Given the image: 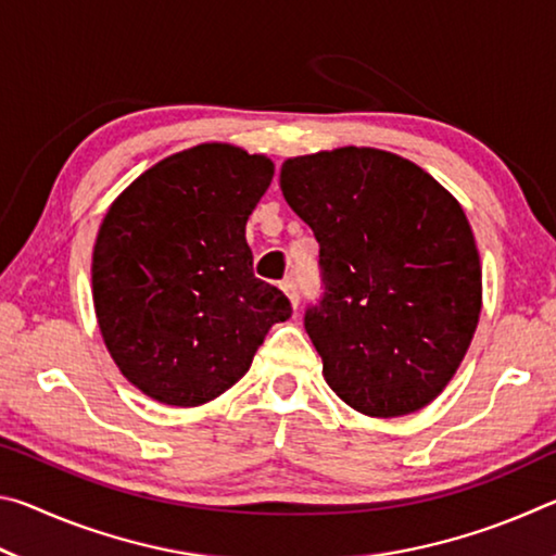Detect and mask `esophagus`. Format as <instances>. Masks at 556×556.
Wrapping results in <instances>:
<instances>
[{
	"label": "esophagus",
	"mask_w": 556,
	"mask_h": 556,
	"mask_svg": "<svg viewBox=\"0 0 556 556\" xmlns=\"http://www.w3.org/2000/svg\"><path fill=\"white\" fill-rule=\"evenodd\" d=\"M281 289H285V294L289 296L291 304L299 306V287H296V281L291 279V277H287L285 281H281Z\"/></svg>",
	"instance_id": "1"
}]
</instances>
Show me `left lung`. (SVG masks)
Returning a JSON list of instances; mask_svg holds the SVG:
<instances>
[{
  "label": "left lung",
  "mask_w": 556,
  "mask_h": 556,
  "mask_svg": "<svg viewBox=\"0 0 556 556\" xmlns=\"http://www.w3.org/2000/svg\"><path fill=\"white\" fill-rule=\"evenodd\" d=\"M279 184L318 240L324 294L304 326L328 388L370 417L421 409L454 378L481 314L464 208L380 149L287 159Z\"/></svg>",
  "instance_id": "left-lung-1"
}]
</instances>
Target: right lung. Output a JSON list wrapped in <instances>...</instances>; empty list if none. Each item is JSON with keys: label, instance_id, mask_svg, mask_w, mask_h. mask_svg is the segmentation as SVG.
<instances>
[{"label": "right lung", "instance_id": "right-lung-1", "mask_svg": "<svg viewBox=\"0 0 556 556\" xmlns=\"http://www.w3.org/2000/svg\"><path fill=\"white\" fill-rule=\"evenodd\" d=\"M275 176L267 156L201 144L149 168L112 203L92 252V301L122 375L195 407L250 370L289 299L252 271L244 225Z\"/></svg>", "mask_w": 556, "mask_h": 556}]
</instances>
